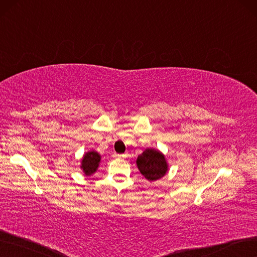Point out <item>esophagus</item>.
I'll use <instances>...</instances> for the list:
<instances>
[{
    "instance_id": "1",
    "label": "esophagus",
    "mask_w": 257,
    "mask_h": 257,
    "mask_svg": "<svg viewBox=\"0 0 257 257\" xmlns=\"http://www.w3.org/2000/svg\"><path fill=\"white\" fill-rule=\"evenodd\" d=\"M117 158H124L125 155H121V154H117V155H115Z\"/></svg>"
}]
</instances>
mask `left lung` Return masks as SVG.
Wrapping results in <instances>:
<instances>
[{
  "label": "left lung",
  "mask_w": 257,
  "mask_h": 257,
  "mask_svg": "<svg viewBox=\"0 0 257 257\" xmlns=\"http://www.w3.org/2000/svg\"><path fill=\"white\" fill-rule=\"evenodd\" d=\"M137 166L140 173L150 181H155L168 171V164L164 156L156 150L148 149L137 158Z\"/></svg>",
  "instance_id": "8db88e82"
}]
</instances>
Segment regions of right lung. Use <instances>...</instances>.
<instances>
[{
    "label": "right lung",
    "instance_id": "right-lung-1",
    "mask_svg": "<svg viewBox=\"0 0 257 257\" xmlns=\"http://www.w3.org/2000/svg\"><path fill=\"white\" fill-rule=\"evenodd\" d=\"M100 162V155L97 152H88L85 154L83 159H82V169L85 173V175L89 176L95 173Z\"/></svg>",
    "mask_w": 257,
    "mask_h": 257
}]
</instances>
